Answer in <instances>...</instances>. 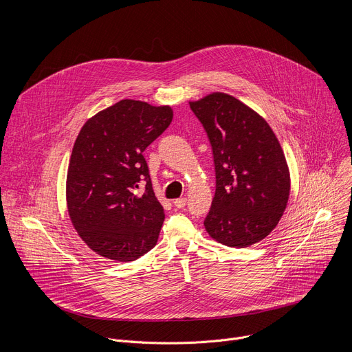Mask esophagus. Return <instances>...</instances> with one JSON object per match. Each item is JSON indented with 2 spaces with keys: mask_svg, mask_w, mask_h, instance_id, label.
Segmentation results:
<instances>
[{
  "mask_svg": "<svg viewBox=\"0 0 352 352\" xmlns=\"http://www.w3.org/2000/svg\"><path fill=\"white\" fill-rule=\"evenodd\" d=\"M174 206L178 209H184L186 206V197H179L174 200Z\"/></svg>",
  "mask_w": 352,
  "mask_h": 352,
  "instance_id": "1",
  "label": "esophagus"
}]
</instances>
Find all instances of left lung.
<instances>
[{
  "mask_svg": "<svg viewBox=\"0 0 352 352\" xmlns=\"http://www.w3.org/2000/svg\"><path fill=\"white\" fill-rule=\"evenodd\" d=\"M212 146L216 192L205 228L231 248L262 241L280 221L289 195L283 148L269 124L226 93L189 103Z\"/></svg>",
  "mask_w": 352,
  "mask_h": 352,
  "instance_id": "obj_1",
  "label": "left lung"
}]
</instances>
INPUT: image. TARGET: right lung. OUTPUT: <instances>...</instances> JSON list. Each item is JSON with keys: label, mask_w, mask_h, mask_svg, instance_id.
Returning <instances> with one entry per match:
<instances>
[{"label": "right lung", "mask_w": 352, "mask_h": 352, "mask_svg": "<svg viewBox=\"0 0 352 352\" xmlns=\"http://www.w3.org/2000/svg\"><path fill=\"white\" fill-rule=\"evenodd\" d=\"M171 121V107L126 98L80 129L68 168L67 204L79 236L100 256L132 262L157 243L164 210L143 152ZM142 184L145 190L139 192Z\"/></svg>", "instance_id": "right-lung-1"}]
</instances>
